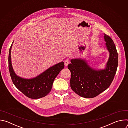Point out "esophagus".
<instances>
[{
  "instance_id": "34e87169",
  "label": "esophagus",
  "mask_w": 128,
  "mask_h": 128,
  "mask_svg": "<svg viewBox=\"0 0 128 128\" xmlns=\"http://www.w3.org/2000/svg\"><path fill=\"white\" fill-rule=\"evenodd\" d=\"M68 64H69V60L68 59H66L65 60V61H64V65H65V66L67 67L68 66Z\"/></svg>"
}]
</instances>
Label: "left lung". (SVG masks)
<instances>
[{"label": "left lung", "mask_w": 128, "mask_h": 128, "mask_svg": "<svg viewBox=\"0 0 128 128\" xmlns=\"http://www.w3.org/2000/svg\"><path fill=\"white\" fill-rule=\"evenodd\" d=\"M109 58L105 68L98 69L90 65L86 59H72L68 68L71 72L70 86L79 96L86 98L95 97L112 84L118 65V54L112 40L104 34Z\"/></svg>", "instance_id": "8db88e82"}]
</instances>
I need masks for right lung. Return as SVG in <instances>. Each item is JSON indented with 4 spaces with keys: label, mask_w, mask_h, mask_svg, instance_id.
Returning <instances> with one entry per match:
<instances>
[{
    "label": "right lung",
    "mask_w": 128,
    "mask_h": 128,
    "mask_svg": "<svg viewBox=\"0 0 128 128\" xmlns=\"http://www.w3.org/2000/svg\"><path fill=\"white\" fill-rule=\"evenodd\" d=\"M13 42L8 55V67L12 82L18 90L29 98L39 99L45 97L50 92L54 79L64 68V62L62 61L49 67L34 78H25L20 77L16 74L12 64L11 50Z\"/></svg>",
    "instance_id": "right-lung-1"
}]
</instances>
